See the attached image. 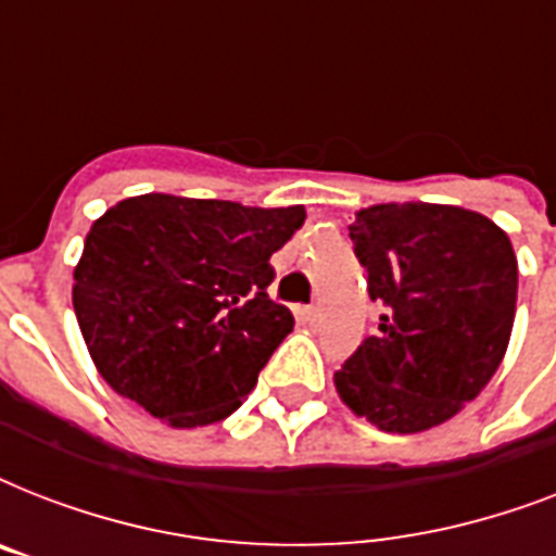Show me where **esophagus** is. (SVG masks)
I'll use <instances>...</instances> for the list:
<instances>
[{
  "label": "esophagus",
  "mask_w": 556,
  "mask_h": 556,
  "mask_svg": "<svg viewBox=\"0 0 556 556\" xmlns=\"http://www.w3.org/2000/svg\"><path fill=\"white\" fill-rule=\"evenodd\" d=\"M303 317L308 326H317V323H320V308H317V305H305Z\"/></svg>",
  "instance_id": "1"
}]
</instances>
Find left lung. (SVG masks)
Here are the masks:
<instances>
[{"mask_svg":"<svg viewBox=\"0 0 556 556\" xmlns=\"http://www.w3.org/2000/svg\"><path fill=\"white\" fill-rule=\"evenodd\" d=\"M378 334L334 371L343 404L387 432H421L473 401L508 349L517 256L488 216L453 204H375L349 225Z\"/></svg>","mask_w":556,"mask_h":556,"instance_id":"8db88e82","label":"left lung"}]
</instances>
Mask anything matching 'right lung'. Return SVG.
Masks as SVG:
<instances>
[{
    "label": "right lung",
    "instance_id": "1",
    "mask_svg": "<svg viewBox=\"0 0 556 556\" xmlns=\"http://www.w3.org/2000/svg\"><path fill=\"white\" fill-rule=\"evenodd\" d=\"M303 222V204L167 192L109 207L83 242L72 291L103 380L178 430L239 409L294 329V314L268 296L270 253Z\"/></svg>",
    "mask_w": 556,
    "mask_h": 556
}]
</instances>
